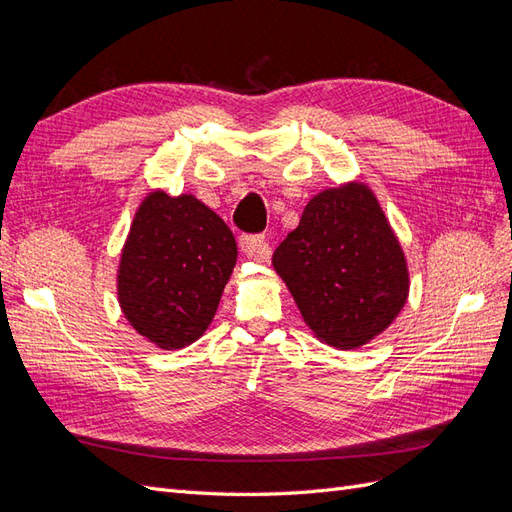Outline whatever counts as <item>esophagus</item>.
I'll list each match as a JSON object with an SVG mask.
<instances>
[{"label":"esophagus","instance_id":"obj_1","mask_svg":"<svg viewBox=\"0 0 512 512\" xmlns=\"http://www.w3.org/2000/svg\"><path fill=\"white\" fill-rule=\"evenodd\" d=\"M239 247L243 256L258 260V262H267L271 258V245L265 241V237L258 235H243L239 239Z\"/></svg>","mask_w":512,"mask_h":512}]
</instances>
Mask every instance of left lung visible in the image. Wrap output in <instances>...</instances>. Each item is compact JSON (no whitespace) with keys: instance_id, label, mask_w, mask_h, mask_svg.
<instances>
[{"instance_id":"8db88e82","label":"left lung","mask_w":512,"mask_h":512,"mask_svg":"<svg viewBox=\"0 0 512 512\" xmlns=\"http://www.w3.org/2000/svg\"><path fill=\"white\" fill-rule=\"evenodd\" d=\"M305 324L322 344L356 350L391 327L410 292L406 254L361 181L309 200L273 254Z\"/></svg>"}]
</instances>
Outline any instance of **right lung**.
I'll list each match as a JSON object with an SVG mask.
<instances>
[{"instance_id": "right-lung-1", "label": "right lung", "mask_w": 512, "mask_h": 512, "mask_svg": "<svg viewBox=\"0 0 512 512\" xmlns=\"http://www.w3.org/2000/svg\"><path fill=\"white\" fill-rule=\"evenodd\" d=\"M237 265V241L192 194L149 192L117 267V301L130 327L162 350L203 337Z\"/></svg>"}]
</instances>
